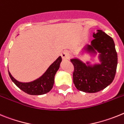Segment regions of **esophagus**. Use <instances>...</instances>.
Masks as SVG:
<instances>
[{"label":"esophagus","mask_w":124,"mask_h":124,"mask_svg":"<svg viewBox=\"0 0 124 124\" xmlns=\"http://www.w3.org/2000/svg\"><path fill=\"white\" fill-rule=\"evenodd\" d=\"M61 56H62V58L63 60H66V59H69V52H67V50H64L61 53Z\"/></svg>","instance_id":"34e87169"}]
</instances>
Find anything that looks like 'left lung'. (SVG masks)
Masks as SVG:
<instances>
[{
    "mask_svg": "<svg viewBox=\"0 0 124 124\" xmlns=\"http://www.w3.org/2000/svg\"><path fill=\"white\" fill-rule=\"evenodd\" d=\"M90 45L85 47V51L100 53L101 64L86 65L79 59L70 61L74 67L73 82L78 90L87 93H95L109 85L116 75L117 65V54L114 40L104 31L98 30L93 34ZM89 64V62L87 63Z\"/></svg>",
    "mask_w": 124,
    "mask_h": 124,
    "instance_id": "8db88e82",
    "label": "left lung"
}]
</instances>
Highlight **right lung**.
<instances>
[{
  "instance_id": "obj_1",
  "label": "right lung",
  "mask_w": 124,
  "mask_h": 124,
  "mask_svg": "<svg viewBox=\"0 0 124 124\" xmlns=\"http://www.w3.org/2000/svg\"><path fill=\"white\" fill-rule=\"evenodd\" d=\"M61 61L62 57L60 56L53 63H52L41 77L31 82H20L16 80L9 72L8 74L13 82L25 93L34 95H43L50 92L53 87L55 75L59 70Z\"/></svg>"
}]
</instances>
